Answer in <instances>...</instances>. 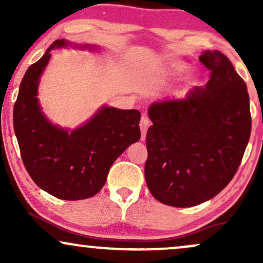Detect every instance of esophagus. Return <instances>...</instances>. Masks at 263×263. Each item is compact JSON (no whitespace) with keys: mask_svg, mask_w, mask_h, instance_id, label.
<instances>
[{"mask_svg":"<svg viewBox=\"0 0 263 263\" xmlns=\"http://www.w3.org/2000/svg\"><path fill=\"white\" fill-rule=\"evenodd\" d=\"M151 125V121L148 117L146 116V115H143V116L141 117V121H140V128H141V138L142 140H144L146 138V134H147V129H148Z\"/></svg>","mask_w":263,"mask_h":263,"instance_id":"obj_1","label":"esophagus"}]
</instances>
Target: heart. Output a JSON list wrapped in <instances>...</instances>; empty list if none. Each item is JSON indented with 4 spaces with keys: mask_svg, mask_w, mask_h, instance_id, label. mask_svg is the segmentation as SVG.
<instances>
[{
    "mask_svg": "<svg viewBox=\"0 0 263 263\" xmlns=\"http://www.w3.org/2000/svg\"><path fill=\"white\" fill-rule=\"evenodd\" d=\"M182 70H184V66H182V65H174L173 66V71H182Z\"/></svg>",
    "mask_w": 263,
    "mask_h": 263,
    "instance_id": "heart-1",
    "label": "heart"
}]
</instances>
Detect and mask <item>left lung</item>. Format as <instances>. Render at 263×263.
<instances>
[{
    "mask_svg": "<svg viewBox=\"0 0 263 263\" xmlns=\"http://www.w3.org/2000/svg\"><path fill=\"white\" fill-rule=\"evenodd\" d=\"M199 60L210 71L206 85L148 111L144 177L151 194L171 206H194L219 194L240 167L251 134L249 92L230 60L219 50Z\"/></svg>",
    "mask_w": 263,
    "mask_h": 263,
    "instance_id": "8db88e82",
    "label": "left lung"
}]
</instances>
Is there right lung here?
Masks as SVG:
<instances>
[{
	"label": "right lung",
	"mask_w": 263,
	"mask_h": 263,
	"mask_svg": "<svg viewBox=\"0 0 263 263\" xmlns=\"http://www.w3.org/2000/svg\"><path fill=\"white\" fill-rule=\"evenodd\" d=\"M68 44L65 39L53 42L27 69L14 102L13 127L33 182L55 198L80 200L100 192L117 157L140 140L141 112L105 106L71 132L50 125L35 98L39 77L49 62L50 50Z\"/></svg>",
	"instance_id": "add662e5"
}]
</instances>
